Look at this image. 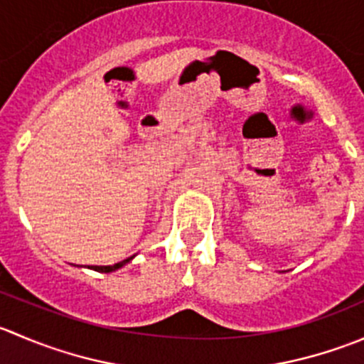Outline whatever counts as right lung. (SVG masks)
<instances>
[{
	"instance_id": "obj_1",
	"label": "right lung",
	"mask_w": 364,
	"mask_h": 364,
	"mask_svg": "<svg viewBox=\"0 0 364 364\" xmlns=\"http://www.w3.org/2000/svg\"><path fill=\"white\" fill-rule=\"evenodd\" d=\"M132 259H134V257H128V259L121 260V262L114 264V266H91V269L98 271V273H112V271L119 269V267H123V266H124V264H127V262H130V260H132Z\"/></svg>"
}]
</instances>
